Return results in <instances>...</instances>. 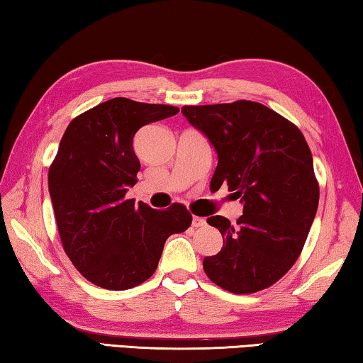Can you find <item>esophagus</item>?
<instances>
[{"label": "esophagus", "mask_w": 363, "mask_h": 363, "mask_svg": "<svg viewBox=\"0 0 363 363\" xmlns=\"http://www.w3.org/2000/svg\"><path fill=\"white\" fill-rule=\"evenodd\" d=\"M205 224H206L205 218H200V216H194L192 218V226L194 228H203Z\"/></svg>", "instance_id": "esophagus-1"}]
</instances>
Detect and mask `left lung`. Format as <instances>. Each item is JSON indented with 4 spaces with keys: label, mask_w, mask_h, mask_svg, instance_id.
<instances>
[{
    "label": "left lung",
    "mask_w": 363,
    "mask_h": 363,
    "mask_svg": "<svg viewBox=\"0 0 363 363\" xmlns=\"http://www.w3.org/2000/svg\"><path fill=\"white\" fill-rule=\"evenodd\" d=\"M182 114L218 155L211 187L228 182L244 205L238 223L210 216L223 249L205 257L213 283L234 294L269 287L301 255L318 208L313 158L302 132L257 101L184 106Z\"/></svg>",
    "instance_id": "8db88e82"
}]
</instances>
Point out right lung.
<instances>
[{"mask_svg":"<svg viewBox=\"0 0 363 363\" xmlns=\"http://www.w3.org/2000/svg\"><path fill=\"white\" fill-rule=\"evenodd\" d=\"M177 113L118 96L67 125L48 189L66 255L90 283L111 291L142 284L157 269L166 239L191 226L184 205L153 210L125 199L140 171L135 132Z\"/></svg>","mask_w":363,"mask_h":363,"instance_id":"right-lung-1","label":"right lung"}]
</instances>
